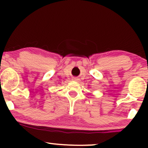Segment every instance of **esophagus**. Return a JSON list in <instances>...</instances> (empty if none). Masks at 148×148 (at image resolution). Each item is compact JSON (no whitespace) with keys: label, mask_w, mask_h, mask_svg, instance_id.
I'll return each instance as SVG.
<instances>
[{"label":"esophagus","mask_w":148,"mask_h":148,"mask_svg":"<svg viewBox=\"0 0 148 148\" xmlns=\"http://www.w3.org/2000/svg\"><path fill=\"white\" fill-rule=\"evenodd\" d=\"M73 80L74 81H76V82H79L80 79L77 77H73Z\"/></svg>","instance_id":"obj_1"}]
</instances>
